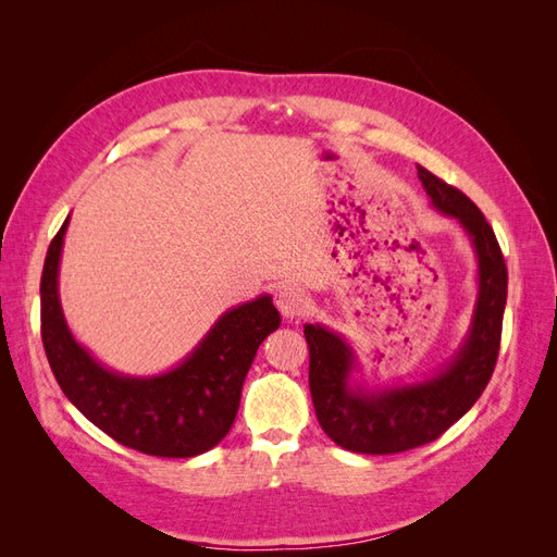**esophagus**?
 Instances as JSON below:
<instances>
[{
	"mask_svg": "<svg viewBox=\"0 0 557 557\" xmlns=\"http://www.w3.org/2000/svg\"><path fill=\"white\" fill-rule=\"evenodd\" d=\"M276 307L285 318L299 320L309 313L311 299L301 288H295V285H285V288H281L276 295Z\"/></svg>",
	"mask_w": 557,
	"mask_h": 557,
	"instance_id": "34e87169",
	"label": "esophagus"
}]
</instances>
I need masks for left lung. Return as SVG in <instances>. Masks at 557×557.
I'll return each instance as SVG.
<instances>
[{
  "mask_svg": "<svg viewBox=\"0 0 557 557\" xmlns=\"http://www.w3.org/2000/svg\"><path fill=\"white\" fill-rule=\"evenodd\" d=\"M418 178L440 211L460 227L476 256V301L458 350L430 376L409 383L369 385L356 348L323 323L305 325L309 387L320 428L352 453L391 455L423 446L460 420L485 391L499 352L507 307V264L493 227L474 201L418 166Z\"/></svg>",
  "mask_w": 557,
  "mask_h": 557,
  "instance_id": "obj_1",
  "label": "left lung"
}]
</instances>
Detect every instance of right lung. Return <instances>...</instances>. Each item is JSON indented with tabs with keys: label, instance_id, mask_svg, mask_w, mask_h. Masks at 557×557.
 I'll list each match as a JSON object with an SVG mask.
<instances>
[{
	"label": "right lung",
	"instance_id": "add662e5",
	"mask_svg": "<svg viewBox=\"0 0 557 557\" xmlns=\"http://www.w3.org/2000/svg\"><path fill=\"white\" fill-rule=\"evenodd\" d=\"M70 215L50 242L41 274V339L50 369L74 407L127 448L193 458L225 440L239 411L252 358L281 315L272 295L227 309L176 367L121 374L76 342L60 301V260Z\"/></svg>",
	"mask_w": 557,
	"mask_h": 557
}]
</instances>
